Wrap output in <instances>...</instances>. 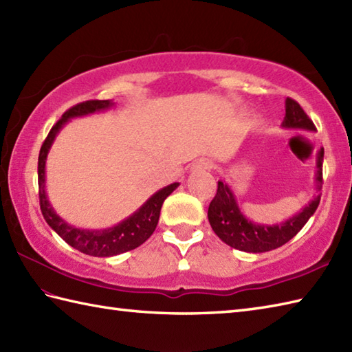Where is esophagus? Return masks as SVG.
Here are the masks:
<instances>
[{
	"instance_id": "obj_1",
	"label": "esophagus",
	"mask_w": 352,
	"mask_h": 352,
	"mask_svg": "<svg viewBox=\"0 0 352 352\" xmlns=\"http://www.w3.org/2000/svg\"><path fill=\"white\" fill-rule=\"evenodd\" d=\"M212 168V162L208 159H199L195 164L192 166V170H207Z\"/></svg>"
}]
</instances>
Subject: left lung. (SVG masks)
<instances>
[{
    "instance_id": "obj_1",
    "label": "left lung",
    "mask_w": 352,
    "mask_h": 352,
    "mask_svg": "<svg viewBox=\"0 0 352 352\" xmlns=\"http://www.w3.org/2000/svg\"><path fill=\"white\" fill-rule=\"evenodd\" d=\"M286 116L283 119L281 126L284 130H301V131H316V126L305 115L300 104L295 100L286 98ZM322 162L324 148H320L316 154V172L315 183L316 192L322 189ZM320 201V193L309 201L300 212L290 216L286 221L266 226L246 218L237 203V197L230 188V184L218 182V192L208 206V222L221 241L230 245L231 248L245 252H266L278 248L287 243L292 237L296 236L307 221L316 212Z\"/></svg>"
}]
</instances>
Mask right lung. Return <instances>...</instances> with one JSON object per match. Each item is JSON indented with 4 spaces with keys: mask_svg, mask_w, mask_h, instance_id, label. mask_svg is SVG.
Returning <instances> with one entry per match:
<instances>
[{
    "mask_svg": "<svg viewBox=\"0 0 352 352\" xmlns=\"http://www.w3.org/2000/svg\"><path fill=\"white\" fill-rule=\"evenodd\" d=\"M113 106L115 102L111 100H94L77 104V106L69 109L60 119H58V122L51 129L48 138L45 139L39 153V163H37L41 210L45 221H47L48 226L54 230L66 243L71 245L72 248L94 257L118 256V254L138 248V246L148 241L149 236L154 233L157 223H159L160 210L164 199L180 186V183H172L166 186V188L157 190L138 208L136 212L130 214L129 218L118 222L113 227L102 230L77 228L66 222L65 219H62L60 216L56 213L54 207L51 206L48 199L47 190H45V182H47V177H45V166H47V157L52 144H54L57 134L60 133V130L71 121V119L92 115L96 113V111L111 109Z\"/></svg>",
    "mask_w": 352,
    "mask_h": 352,
    "instance_id": "add662e5",
    "label": "right lung"
}]
</instances>
